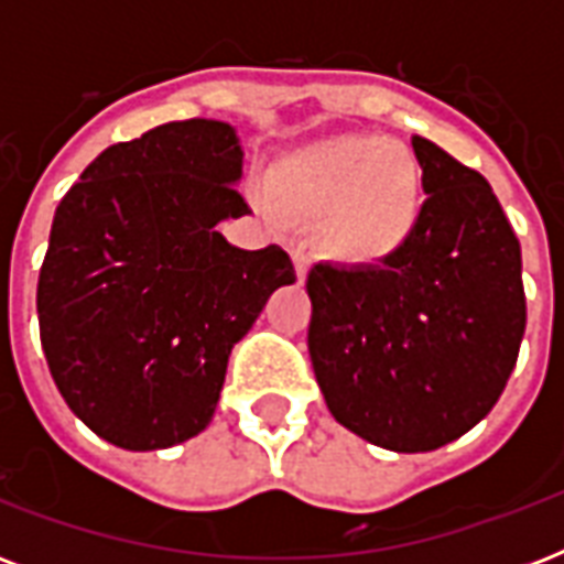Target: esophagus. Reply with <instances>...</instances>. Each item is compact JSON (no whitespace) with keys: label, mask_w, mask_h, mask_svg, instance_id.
I'll list each match as a JSON object with an SVG mask.
<instances>
[{"label":"esophagus","mask_w":564,"mask_h":564,"mask_svg":"<svg viewBox=\"0 0 564 564\" xmlns=\"http://www.w3.org/2000/svg\"><path fill=\"white\" fill-rule=\"evenodd\" d=\"M292 263H295V274H299V281L304 283L310 272V257L304 251H292Z\"/></svg>","instance_id":"34e87169"}]
</instances>
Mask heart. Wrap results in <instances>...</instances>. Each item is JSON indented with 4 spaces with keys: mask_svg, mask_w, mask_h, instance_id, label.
Returning a JSON list of instances; mask_svg holds the SVG:
<instances>
[{
    "mask_svg": "<svg viewBox=\"0 0 564 564\" xmlns=\"http://www.w3.org/2000/svg\"><path fill=\"white\" fill-rule=\"evenodd\" d=\"M257 195L269 219H318L336 263L383 265L410 246L424 216V175L410 149L375 134H339L283 154Z\"/></svg>",
    "mask_w": 564,
    "mask_h": 564,
    "instance_id": "b5f03b06",
    "label": "heart"
}]
</instances>
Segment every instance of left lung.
Listing matches in <instances>:
<instances>
[{
    "label": "left lung",
    "instance_id": "obj_1",
    "mask_svg": "<svg viewBox=\"0 0 564 564\" xmlns=\"http://www.w3.org/2000/svg\"><path fill=\"white\" fill-rule=\"evenodd\" d=\"M421 228L371 269L318 263L307 348L343 427L394 454L454 442L498 403L524 339L521 246L480 172L412 137Z\"/></svg>",
    "mask_w": 564,
    "mask_h": 564
}]
</instances>
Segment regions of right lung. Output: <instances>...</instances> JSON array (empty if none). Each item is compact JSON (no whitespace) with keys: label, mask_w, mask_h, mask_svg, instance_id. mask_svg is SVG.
<instances>
[{"label":"right lung","mask_w":564,"mask_h":564,"mask_svg":"<svg viewBox=\"0 0 564 564\" xmlns=\"http://www.w3.org/2000/svg\"><path fill=\"white\" fill-rule=\"evenodd\" d=\"M242 145L219 119L166 122L105 149L61 198L37 281L40 343L66 406L126 451L198 436L219 403L230 348L278 286V246L246 251Z\"/></svg>","instance_id":"right-lung-1"}]
</instances>
